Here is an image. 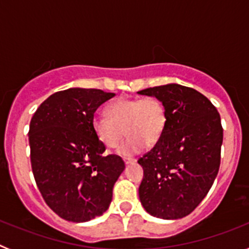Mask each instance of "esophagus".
Instances as JSON below:
<instances>
[{"instance_id":"1","label":"esophagus","mask_w":249,"mask_h":249,"mask_svg":"<svg viewBox=\"0 0 249 249\" xmlns=\"http://www.w3.org/2000/svg\"><path fill=\"white\" fill-rule=\"evenodd\" d=\"M123 160H124V163L126 164H131V163H135L136 162L135 158H123Z\"/></svg>"}]
</instances>
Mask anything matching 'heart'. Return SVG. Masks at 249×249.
Instances as JSON below:
<instances>
[{
	"label": "heart",
	"mask_w": 249,
	"mask_h": 249,
	"mask_svg": "<svg viewBox=\"0 0 249 249\" xmlns=\"http://www.w3.org/2000/svg\"><path fill=\"white\" fill-rule=\"evenodd\" d=\"M108 116L96 113L92 129L103 146L113 148L124 136L118 153L133 156L147 147L155 146L163 135L167 113L163 103L156 97L120 98L107 106Z\"/></svg>",
	"instance_id": "1"
}]
</instances>
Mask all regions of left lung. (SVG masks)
Wrapping results in <instances>:
<instances>
[{"label": "left lung", "mask_w": 249, "mask_h": 249, "mask_svg": "<svg viewBox=\"0 0 249 249\" xmlns=\"http://www.w3.org/2000/svg\"><path fill=\"white\" fill-rule=\"evenodd\" d=\"M163 103L167 123L155 147L138 160L140 199L162 219L183 218L206 197L218 173L223 128L217 108L196 89L169 83L137 92Z\"/></svg>", "instance_id": "left-lung-1"}]
</instances>
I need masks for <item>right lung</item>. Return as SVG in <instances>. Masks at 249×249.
<instances>
[{"mask_svg":"<svg viewBox=\"0 0 249 249\" xmlns=\"http://www.w3.org/2000/svg\"><path fill=\"white\" fill-rule=\"evenodd\" d=\"M113 96L94 89L56 92L31 120L35 181L47 206L66 221L81 223L102 215L124 169L120 156L103 155L106 147L92 129L96 109Z\"/></svg>","mask_w":249,"mask_h":249,"instance_id":"add662e5","label":"right lung"}]
</instances>
